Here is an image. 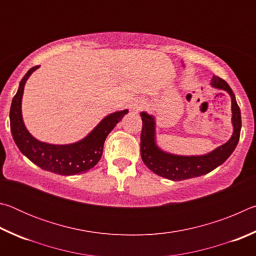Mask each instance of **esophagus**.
Instances as JSON below:
<instances>
[{"label":"esophagus","mask_w":256,"mask_h":256,"mask_svg":"<svg viewBox=\"0 0 256 256\" xmlns=\"http://www.w3.org/2000/svg\"><path fill=\"white\" fill-rule=\"evenodd\" d=\"M146 107V102L144 100H136V102L133 104L131 110L133 112H138L140 110H144V108Z\"/></svg>","instance_id":"esophagus-1"}]
</instances>
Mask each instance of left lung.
Masks as SVG:
<instances>
[{
    "instance_id": "8db88e82",
    "label": "left lung",
    "mask_w": 256,
    "mask_h": 256,
    "mask_svg": "<svg viewBox=\"0 0 256 256\" xmlns=\"http://www.w3.org/2000/svg\"><path fill=\"white\" fill-rule=\"evenodd\" d=\"M211 86L216 89H222L230 94L232 126L234 133L229 141L218 146L211 152L203 156H177L167 154L158 148L156 144V122L152 115L141 112L142 131H141V158L146 166L154 174L167 180H183L193 177H198L208 174L220 164L226 162L232 154L240 141L242 118L240 110L237 105L235 94L226 81L222 78L214 76Z\"/></svg>"
}]
</instances>
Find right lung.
<instances>
[{
    "mask_svg": "<svg viewBox=\"0 0 256 256\" xmlns=\"http://www.w3.org/2000/svg\"><path fill=\"white\" fill-rule=\"evenodd\" d=\"M38 68V66H34L26 73L20 81L18 92L12 99L10 126L16 144L26 157L42 170L64 176L86 172L100 160L104 142L115 125L126 114L128 110L115 112L106 116L84 140L76 144L58 146L38 141L26 128L21 115V100L26 81Z\"/></svg>",
    "mask_w": 256,
    "mask_h": 256,
    "instance_id": "1",
    "label": "right lung"
}]
</instances>
